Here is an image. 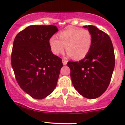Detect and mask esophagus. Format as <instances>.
Masks as SVG:
<instances>
[{
	"mask_svg": "<svg viewBox=\"0 0 125 125\" xmlns=\"http://www.w3.org/2000/svg\"><path fill=\"white\" fill-rule=\"evenodd\" d=\"M67 62H68V61H67L64 60V59H62V63H63L64 65L67 64Z\"/></svg>",
	"mask_w": 125,
	"mask_h": 125,
	"instance_id": "34e87169",
	"label": "esophagus"
}]
</instances>
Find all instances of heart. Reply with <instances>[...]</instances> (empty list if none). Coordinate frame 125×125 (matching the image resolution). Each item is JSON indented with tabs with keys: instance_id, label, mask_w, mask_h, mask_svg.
<instances>
[{
	"instance_id": "obj_1",
	"label": "heart",
	"mask_w": 125,
	"mask_h": 125,
	"mask_svg": "<svg viewBox=\"0 0 125 125\" xmlns=\"http://www.w3.org/2000/svg\"><path fill=\"white\" fill-rule=\"evenodd\" d=\"M59 39L52 36L49 39L52 52L59 55L64 52L66 47L68 55L76 60L84 58L92 44L91 34L86 29L68 28L59 33Z\"/></svg>"
}]
</instances>
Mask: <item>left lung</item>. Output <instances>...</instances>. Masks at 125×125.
<instances>
[{
    "mask_svg": "<svg viewBox=\"0 0 125 125\" xmlns=\"http://www.w3.org/2000/svg\"><path fill=\"white\" fill-rule=\"evenodd\" d=\"M92 36L89 53L79 62L69 61L71 78L81 95L95 99L105 92L114 70L115 57L111 39L93 25H84Z\"/></svg>",
    "mask_w": 125,
    "mask_h": 125,
    "instance_id": "8db88e82",
    "label": "left lung"
}]
</instances>
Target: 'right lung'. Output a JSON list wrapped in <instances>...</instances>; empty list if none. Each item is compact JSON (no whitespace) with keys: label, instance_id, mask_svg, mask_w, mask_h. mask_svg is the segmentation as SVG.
I'll return each mask as SVG.
<instances>
[{"label":"right lung","instance_id":"1","mask_svg":"<svg viewBox=\"0 0 125 125\" xmlns=\"http://www.w3.org/2000/svg\"><path fill=\"white\" fill-rule=\"evenodd\" d=\"M58 31L55 25H30L15 36L11 64L19 86L35 99H43L55 89L63 66L52 52L49 39Z\"/></svg>","mask_w":125,"mask_h":125}]
</instances>
